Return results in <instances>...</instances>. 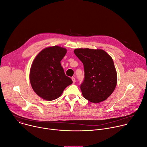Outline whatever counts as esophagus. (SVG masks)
<instances>
[{
  "instance_id": "34e87169",
  "label": "esophagus",
  "mask_w": 147,
  "mask_h": 147,
  "mask_svg": "<svg viewBox=\"0 0 147 147\" xmlns=\"http://www.w3.org/2000/svg\"><path fill=\"white\" fill-rule=\"evenodd\" d=\"M72 82H73V83H75L76 82V80H75V78L74 77H72Z\"/></svg>"
}]
</instances>
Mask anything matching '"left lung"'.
<instances>
[{"instance_id": "obj_1", "label": "left lung", "mask_w": 147, "mask_h": 147, "mask_svg": "<svg viewBox=\"0 0 147 147\" xmlns=\"http://www.w3.org/2000/svg\"><path fill=\"white\" fill-rule=\"evenodd\" d=\"M74 53L84 66V79L80 85L83 97L93 103L107 100L117 84L112 57L101 49H76Z\"/></svg>"}]
</instances>
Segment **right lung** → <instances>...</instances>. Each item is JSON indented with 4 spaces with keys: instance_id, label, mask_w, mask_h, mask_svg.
Here are the masks:
<instances>
[{
    "instance_id": "1",
    "label": "right lung",
    "mask_w": 147,
    "mask_h": 147,
    "mask_svg": "<svg viewBox=\"0 0 147 147\" xmlns=\"http://www.w3.org/2000/svg\"><path fill=\"white\" fill-rule=\"evenodd\" d=\"M67 49L54 46L42 50L35 57L31 67L29 79L34 91L47 101L59 97L65 88L72 83L65 75L60 61Z\"/></svg>"
}]
</instances>
